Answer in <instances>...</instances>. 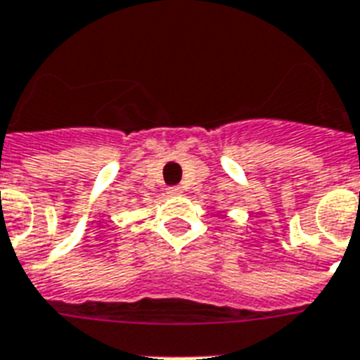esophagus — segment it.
I'll list each match as a JSON object with an SVG mask.
<instances>
[{
    "label": "esophagus",
    "instance_id": "esophagus-1",
    "mask_svg": "<svg viewBox=\"0 0 360 360\" xmlns=\"http://www.w3.org/2000/svg\"><path fill=\"white\" fill-rule=\"evenodd\" d=\"M181 192H183V188H181V186H169L168 188L169 196H181Z\"/></svg>",
    "mask_w": 360,
    "mask_h": 360
}]
</instances>
